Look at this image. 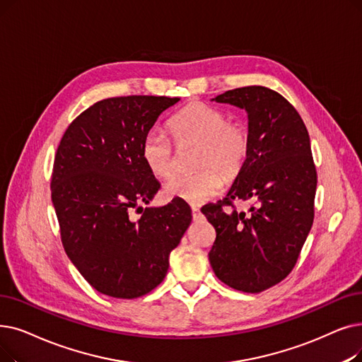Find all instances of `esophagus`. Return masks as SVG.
<instances>
[{"label":"esophagus","mask_w":362,"mask_h":362,"mask_svg":"<svg viewBox=\"0 0 362 362\" xmlns=\"http://www.w3.org/2000/svg\"><path fill=\"white\" fill-rule=\"evenodd\" d=\"M192 216H194V218H198L199 216H201V211H199V209L198 207H192Z\"/></svg>","instance_id":"1"}]
</instances>
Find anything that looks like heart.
I'll list each match as a JSON object with an SVG mask.
<instances>
[{"label": "heart", "mask_w": 362, "mask_h": 362, "mask_svg": "<svg viewBox=\"0 0 362 362\" xmlns=\"http://www.w3.org/2000/svg\"><path fill=\"white\" fill-rule=\"evenodd\" d=\"M168 132L179 148L197 145L195 168L192 175L176 177L164 187L170 199H182L199 206L222 192L225 178L237 177L244 168L250 149L251 134L240 119H230L217 106L194 102L182 107L168 119ZM171 140L156 130L145 134L140 156L156 179H171L176 175L177 158Z\"/></svg>", "instance_id": "b5f03b06"}]
</instances>
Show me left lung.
Returning a JSON list of instances; mask_svg holds the SVG:
<instances>
[{
  "mask_svg": "<svg viewBox=\"0 0 362 362\" xmlns=\"http://www.w3.org/2000/svg\"><path fill=\"white\" fill-rule=\"evenodd\" d=\"M213 100L245 109L251 149L228 195L201 209L216 230L210 264L226 286L262 293L293 271L313 223L309 134L296 107L268 87L233 88ZM238 200L250 201L248 214L238 211Z\"/></svg>",
  "mask_w": 362,
  "mask_h": 362,
  "instance_id": "left-lung-1",
  "label": "left lung"
}]
</instances>
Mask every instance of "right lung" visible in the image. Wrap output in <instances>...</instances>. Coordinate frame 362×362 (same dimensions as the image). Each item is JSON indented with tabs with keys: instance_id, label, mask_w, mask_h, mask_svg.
Instances as JSON below:
<instances>
[{
	"instance_id": "1",
	"label": "right lung",
	"mask_w": 362,
	"mask_h": 362,
	"mask_svg": "<svg viewBox=\"0 0 362 362\" xmlns=\"http://www.w3.org/2000/svg\"><path fill=\"white\" fill-rule=\"evenodd\" d=\"M179 98L121 96L78 115L57 146L52 201L68 257L88 284L117 298L158 287L192 214L182 199L142 209L160 183L140 156L145 134ZM143 216L133 219L131 213Z\"/></svg>"
}]
</instances>
